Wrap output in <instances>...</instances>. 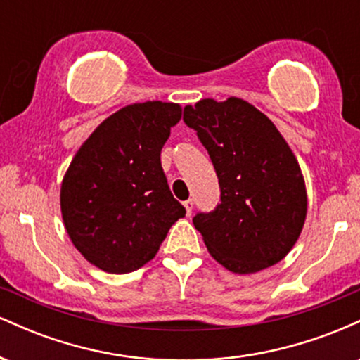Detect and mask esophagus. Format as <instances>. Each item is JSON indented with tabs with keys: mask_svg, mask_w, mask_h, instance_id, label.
Instances as JSON below:
<instances>
[{
	"mask_svg": "<svg viewBox=\"0 0 360 360\" xmlns=\"http://www.w3.org/2000/svg\"><path fill=\"white\" fill-rule=\"evenodd\" d=\"M183 205H184V208H186V213L191 214L193 213V208H194V201L193 200H186Z\"/></svg>",
	"mask_w": 360,
	"mask_h": 360,
	"instance_id": "34e87169",
	"label": "esophagus"
}]
</instances>
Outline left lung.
<instances>
[{
	"label": "left lung",
	"instance_id": "1",
	"mask_svg": "<svg viewBox=\"0 0 360 360\" xmlns=\"http://www.w3.org/2000/svg\"><path fill=\"white\" fill-rule=\"evenodd\" d=\"M183 120L208 150L220 184V205L193 218L210 254L237 274L278 264L307 218L303 174L286 140L240 98L201 100L186 106Z\"/></svg>",
	"mask_w": 360,
	"mask_h": 360
}]
</instances>
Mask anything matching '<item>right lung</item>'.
<instances>
[{"label":"right lung","mask_w":360,"mask_h":360,"mask_svg":"<svg viewBox=\"0 0 360 360\" xmlns=\"http://www.w3.org/2000/svg\"><path fill=\"white\" fill-rule=\"evenodd\" d=\"M181 111L176 103L162 101L125 106L91 134L65 172L60 188L65 230L101 271L140 269L186 214L160 164Z\"/></svg>","instance_id":"right-lung-1"}]
</instances>
